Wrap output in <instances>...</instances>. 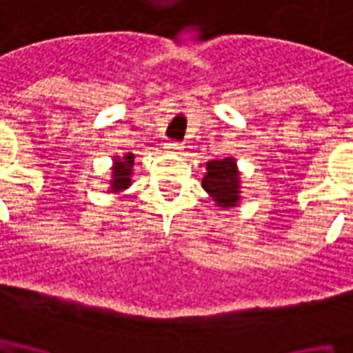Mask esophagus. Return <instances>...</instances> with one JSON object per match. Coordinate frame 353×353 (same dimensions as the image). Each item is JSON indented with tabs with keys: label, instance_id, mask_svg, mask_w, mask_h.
<instances>
[{
	"label": "esophagus",
	"instance_id": "esophagus-1",
	"mask_svg": "<svg viewBox=\"0 0 353 353\" xmlns=\"http://www.w3.org/2000/svg\"><path fill=\"white\" fill-rule=\"evenodd\" d=\"M182 148H184V145H182V143H179V141H169V143H165L167 152H180Z\"/></svg>",
	"mask_w": 353,
	"mask_h": 353
}]
</instances>
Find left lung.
<instances>
[{"label": "left lung", "instance_id": "8db88e82", "mask_svg": "<svg viewBox=\"0 0 353 353\" xmlns=\"http://www.w3.org/2000/svg\"><path fill=\"white\" fill-rule=\"evenodd\" d=\"M203 188L212 201L222 208L235 207L241 197L239 171L233 158L212 159L207 163V174L203 179Z\"/></svg>", "mask_w": 353, "mask_h": 353}]
</instances>
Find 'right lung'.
I'll return each mask as SVG.
<instances>
[{
  "mask_svg": "<svg viewBox=\"0 0 353 353\" xmlns=\"http://www.w3.org/2000/svg\"><path fill=\"white\" fill-rule=\"evenodd\" d=\"M133 154H125L123 159H114L112 167V180H110V192H122L131 186V167H133Z\"/></svg>",
  "mask_w": 353,
  "mask_h": 353,
  "instance_id": "add662e5",
  "label": "right lung"
}]
</instances>
